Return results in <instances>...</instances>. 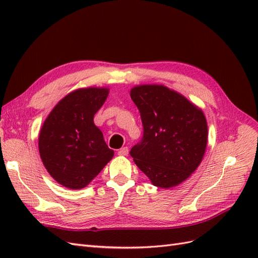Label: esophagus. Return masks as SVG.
<instances>
[{"instance_id": "1", "label": "esophagus", "mask_w": 258, "mask_h": 258, "mask_svg": "<svg viewBox=\"0 0 258 258\" xmlns=\"http://www.w3.org/2000/svg\"><path fill=\"white\" fill-rule=\"evenodd\" d=\"M128 153H129V148L127 146L121 147L120 150H118V155H120V156H126V155H128Z\"/></svg>"}]
</instances>
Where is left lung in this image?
<instances>
[{"label":"left lung","instance_id":"left-lung-1","mask_svg":"<svg viewBox=\"0 0 258 258\" xmlns=\"http://www.w3.org/2000/svg\"><path fill=\"white\" fill-rule=\"evenodd\" d=\"M130 96L143 124V137L130 155L155 186L171 188L178 185L204 158L208 142L204 113L161 85L137 86Z\"/></svg>","mask_w":258,"mask_h":258}]
</instances>
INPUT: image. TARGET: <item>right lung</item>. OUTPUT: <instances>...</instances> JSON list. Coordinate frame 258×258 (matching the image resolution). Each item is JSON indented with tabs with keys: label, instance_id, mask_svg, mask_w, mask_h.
<instances>
[{
	"label": "right lung",
	"instance_id": "right-lung-1",
	"mask_svg": "<svg viewBox=\"0 0 258 258\" xmlns=\"http://www.w3.org/2000/svg\"><path fill=\"white\" fill-rule=\"evenodd\" d=\"M107 95L106 88L75 90L53 107L43 124L38 137L41 158L62 186H87L113 157L114 151L93 122Z\"/></svg>",
	"mask_w": 258,
	"mask_h": 258
}]
</instances>
